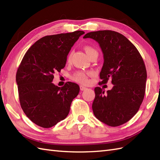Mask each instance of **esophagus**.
Here are the masks:
<instances>
[{"label":"esophagus","instance_id":"esophagus-1","mask_svg":"<svg viewBox=\"0 0 160 160\" xmlns=\"http://www.w3.org/2000/svg\"><path fill=\"white\" fill-rule=\"evenodd\" d=\"M80 89L81 91H84L85 89H87V88H86L85 87H83V86H82V85H80Z\"/></svg>","mask_w":160,"mask_h":160}]
</instances>
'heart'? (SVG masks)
<instances>
[{
	"label": "heart",
	"mask_w": 160,
	"mask_h": 160,
	"mask_svg": "<svg viewBox=\"0 0 160 160\" xmlns=\"http://www.w3.org/2000/svg\"><path fill=\"white\" fill-rule=\"evenodd\" d=\"M84 50H85L86 53H87V55L89 57L92 55V54L95 53H98L97 50L94 48V47H91V45H86L84 46ZM70 59V55L68 56L67 58V60H69ZM94 73L93 71H78L76 72H75L71 75L70 78L73 81L78 83L80 84H87L88 82H89V77L90 76H92L93 75Z\"/></svg>",
	"instance_id": "b5f03b06"
}]
</instances>
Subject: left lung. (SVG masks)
Instances as JSON below:
<instances>
[{"instance_id": "left-lung-1", "label": "left lung", "mask_w": 160, "mask_h": 160, "mask_svg": "<svg viewBox=\"0 0 160 160\" xmlns=\"http://www.w3.org/2000/svg\"><path fill=\"white\" fill-rule=\"evenodd\" d=\"M99 43L104 56L100 84L111 79L113 87L104 91L95 88L94 115L110 127H118L134 116L144 100L147 73L144 60L133 44L121 33L111 31L87 33L83 38Z\"/></svg>"}]
</instances>
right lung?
I'll use <instances>...</instances> for the list:
<instances>
[{"label": "right lung", "instance_id": "1", "mask_svg": "<svg viewBox=\"0 0 160 160\" xmlns=\"http://www.w3.org/2000/svg\"><path fill=\"white\" fill-rule=\"evenodd\" d=\"M83 31L46 36L33 44L17 70L20 104L30 120L50 128L67 118L73 100L80 91L77 84L67 82L58 87L52 82L53 73L65 67L67 55Z\"/></svg>", "mask_w": 160, "mask_h": 160}]
</instances>
